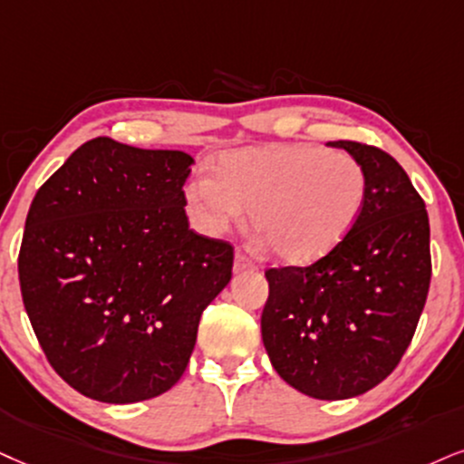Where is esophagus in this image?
I'll return each mask as SVG.
<instances>
[{"mask_svg": "<svg viewBox=\"0 0 464 464\" xmlns=\"http://www.w3.org/2000/svg\"><path fill=\"white\" fill-rule=\"evenodd\" d=\"M254 262H251L249 256H245L243 251H238L237 256H234V273H245V271H256Z\"/></svg>", "mask_w": 464, "mask_h": 464, "instance_id": "esophagus-1", "label": "esophagus"}]
</instances>
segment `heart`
<instances>
[{
	"label": "heart",
	"instance_id": "obj_1",
	"mask_svg": "<svg viewBox=\"0 0 464 464\" xmlns=\"http://www.w3.org/2000/svg\"><path fill=\"white\" fill-rule=\"evenodd\" d=\"M368 198L359 159L314 144L241 148L217 161L213 179L187 182L185 206L198 230L221 237L243 219L288 265L327 256L351 232Z\"/></svg>",
	"mask_w": 464,
	"mask_h": 464
}]
</instances>
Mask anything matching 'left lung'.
I'll use <instances>...</instances> for the list:
<instances>
[{"label":"left lung","mask_w":464,"mask_h":464,"mask_svg":"<svg viewBox=\"0 0 464 464\" xmlns=\"http://www.w3.org/2000/svg\"><path fill=\"white\" fill-rule=\"evenodd\" d=\"M359 159L368 198L327 256L307 266L266 268L262 342L273 368L305 396H362L396 370L430 288L426 204L392 154L329 141Z\"/></svg>","instance_id":"left-lung-1"}]
</instances>
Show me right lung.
Wrapping results in <instances>:
<instances>
[{"label": "right lung", "mask_w": 464, "mask_h": 464, "mask_svg": "<svg viewBox=\"0 0 464 464\" xmlns=\"http://www.w3.org/2000/svg\"><path fill=\"white\" fill-rule=\"evenodd\" d=\"M191 163L94 137L32 199L23 305L51 368L83 396L129 404L174 387L230 282L232 243L188 227Z\"/></svg>", "instance_id": "1"}]
</instances>
